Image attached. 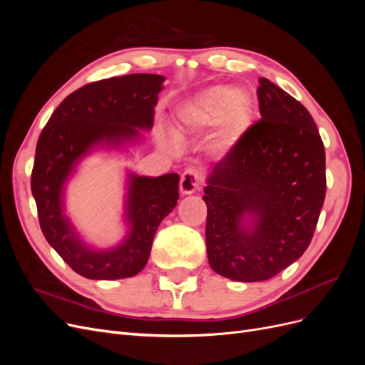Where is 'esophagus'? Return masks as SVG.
<instances>
[{
  "label": "esophagus",
  "instance_id": "esophagus-1",
  "mask_svg": "<svg viewBox=\"0 0 365 365\" xmlns=\"http://www.w3.org/2000/svg\"><path fill=\"white\" fill-rule=\"evenodd\" d=\"M201 185V175L197 173L195 169H187L181 175L180 181V192L182 195H192L195 193Z\"/></svg>",
  "mask_w": 365,
  "mask_h": 365
}]
</instances>
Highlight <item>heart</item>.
I'll list each match as a JSON object with an SVG mask.
<instances>
[{
  "instance_id": "b5f03b06",
  "label": "heart",
  "mask_w": 365,
  "mask_h": 365,
  "mask_svg": "<svg viewBox=\"0 0 365 365\" xmlns=\"http://www.w3.org/2000/svg\"><path fill=\"white\" fill-rule=\"evenodd\" d=\"M252 117L251 97L244 90L210 86L196 93L176 109L173 132L176 135L212 129L207 149L217 158H227L247 132Z\"/></svg>"
}]
</instances>
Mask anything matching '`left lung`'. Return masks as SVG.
Instances as JSON below:
<instances>
[{"label":"left lung","instance_id":"8db88e82","mask_svg":"<svg viewBox=\"0 0 365 365\" xmlns=\"http://www.w3.org/2000/svg\"><path fill=\"white\" fill-rule=\"evenodd\" d=\"M260 120L208 175L205 244L215 272L263 282L303 256L326 196V155L307 109L260 77Z\"/></svg>","mask_w":365,"mask_h":365}]
</instances>
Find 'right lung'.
Returning <instances> with one entry per match:
<instances>
[{
    "mask_svg": "<svg viewBox=\"0 0 365 365\" xmlns=\"http://www.w3.org/2000/svg\"><path fill=\"white\" fill-rule=\"evenodd\" d=\"M164 76L128 74L88 83L56 108L42 129L31 172L43 236L77 274L91 280L137 275L148 263L161 220L178 201V173L143 176L126 173L125 237L111 248H96L82 239L67 215L65 192L83 158L98 149L126 150L150 130Z\"/></svg>",
    "mask_w": 365,
    "mask_h": 365,
    "instance_id": "right-lung-1",
    "label": "right lung"
}]
</instances>
